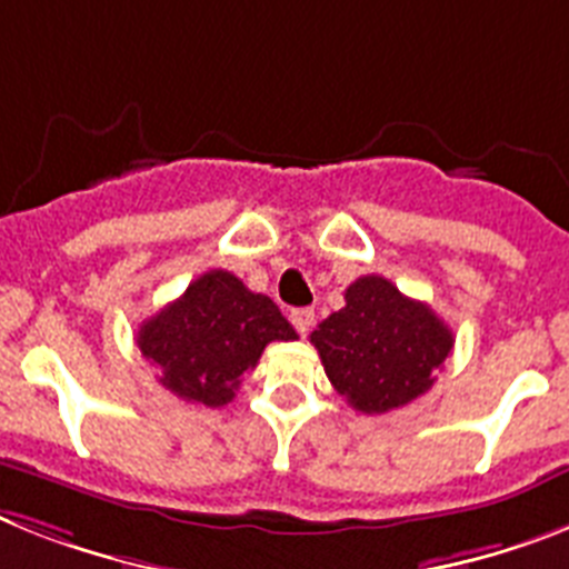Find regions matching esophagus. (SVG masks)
Here are the masks:
<instances>
[{
	"mask_svg": "<svg viewBox=\"0 0 569 569\" xmlns=\"http://www.w3.org/2000/svg\"><path fill=\"white\" fill-rule=\"evenodd\" d=\"M292 323H295V329H298L300 336H307L309 329H312V323H315V309H295L292 312Z\"/></svg>",
	"mask_w": 569,
	"mask_h": 569,
	"instance_id": "34e87169",
	"label": "esophagus"
}]
</instances>
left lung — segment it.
<instances>
[{
  "instance_id": "obj_1",
  "label": "left lung",
  "mask_w": 569,
  "mask_h": 569,
  "mask_svg": "<svg viewBox=\"0 0 569 569\" xmlns=\"http://www.w3.org/2000/svg\"><path fill=\"white\" fill-rule=\"evenodd\" d=\"M312 343L332 388L361 413H388L428 393L455 336L428 303L379 274L358 277Z\"/></svg>"
}]
</instances>
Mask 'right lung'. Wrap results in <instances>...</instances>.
I'll use <instances>...</instances> for the list:
<instances>
[{"label": "right lung", "mask_w": 569, "mask_h": 569, "mask_svg": "<svg viewBox=\"0 0 569 569\" xmlns=\"http://www.w3.org/2000/svg\"><path fill=\"white\" fill-rule=\"evenodd\" d=\"M295 338L298 332L274 300L222 269L196 277L181 298L138 329V347L159 370L161 385L184 402L208 408L231 402L266 343Z\"/></svg>", "instance_id": "add662e5"}]
</instances>
